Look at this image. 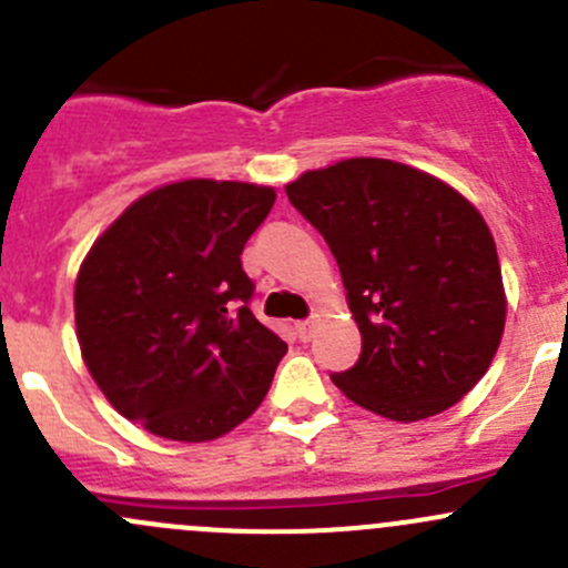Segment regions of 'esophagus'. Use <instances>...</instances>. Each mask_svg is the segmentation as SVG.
I'll return each instance as SVG.
<instances>
[{
	"instance_id": "1",
	"label": "esophagus",
	"mask_w": 568,
	"mask_h": 568,
	"mask_svg": "<svg viewBox=\"0 0 568 568\" xmlns=\"http://www.w3.org/2000/svg\"><path fill=\"white\" fill-rule=\"evenodd\" d=\"M313 329H316V318H305L296 324V335H300V341H311L313 337Z\"/></svg>"
}]
</instances>
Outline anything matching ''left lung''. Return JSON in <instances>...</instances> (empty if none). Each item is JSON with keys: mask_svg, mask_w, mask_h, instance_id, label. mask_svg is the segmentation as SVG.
Wrapping results in <instances>:
<instances>
[{"mask_svg": "<svg viewBox=\"0 0 568 568\" xmlns=\"http://www.w3.org/2000/svg\"><path fill=\"white\" fill-rule=\"evenodd\" d=\"M285 192L329 244L363 335L359 359L332 382L404 423L473 390L506 324L484 216L448 183L390 159L311 170Z\"/></svg>", "mask_w": 568, "mask_h": 568, "instance_id": "obj_1", "label": "left lung"}]
</instances>
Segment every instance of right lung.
Masks as SVG:
<instances>
[{"label": "right lung", "mask_w": 568, "mask_h": 568, "mask_svg": "<svg viewBox=\"0 0 568 568\" xmlns=\"http://www.w3.org/2000/svg\"><path fill=\"white\" fill-rule=\"evenodd\" d=\"M274 189L178 181L131 203L73 291L82 357L109 404L178 443L216 439L261 406L288 352L252 316L242 252Z\"/></svg>", "instance_id": "right-lung-1"}]
</instances>
